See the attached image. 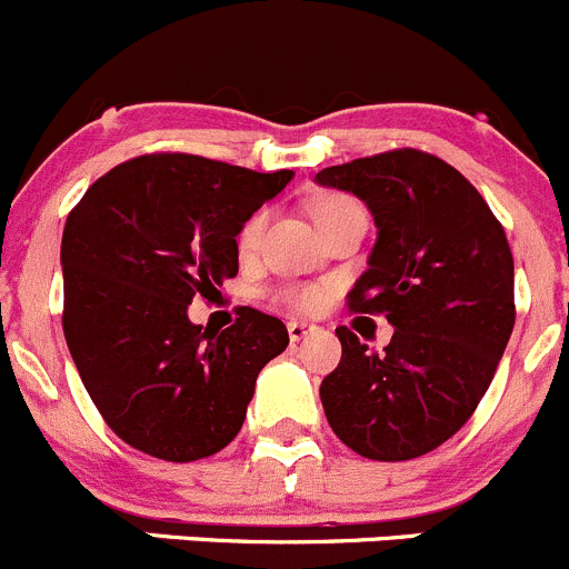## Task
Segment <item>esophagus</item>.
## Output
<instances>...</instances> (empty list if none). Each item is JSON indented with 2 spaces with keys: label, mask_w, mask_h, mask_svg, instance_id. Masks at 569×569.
<instances>
[{
  "label": "esophagus",
  "mask_w": 569,
  "mask_h": 569,
  "mask_svg": "<svg viewBox=\"0 0 569 569\" xmlns=\"http://www.w3.org/2000/svg\"><path fill=\"white\" fill-rule=\"evenodd\" d=\"M286 328H289L291 342H300V339H306L311 331H315V326H311V322H300V320H289L286 322Z\"/></svg>",
  "instance_id": "34e87169"
}]
</instances>
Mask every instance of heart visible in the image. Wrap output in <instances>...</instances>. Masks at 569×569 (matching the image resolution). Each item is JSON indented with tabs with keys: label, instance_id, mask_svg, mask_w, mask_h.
Here are the masks:
<instances>
[{
	"label": "heart",
	"instance_id": "obj_1",
	"mask_svg": "<svg viewBox=\"0 0 569 569\" xmlns=\"http://www.w3.org/2000/svg\"><path fill=\"white\" fill-rule=\"evenodd\" d=\"M357 204L359 201H353L350 196H342V193L322 196V199L315 201L317 227L326 224L328 219H333V216H339V212L350 210V207H357ZM263 224H267V212H254L252 219H249L247 224L241 227V232H238V247L252 249L254 243H258L260 232H263ZM278 300L283 302L286 309L311 315V311H317L322 302H326V289H320V286H309V283H289L278 291Z\"/></svg>",
	"mask_w": 569,
	"mask_h": 569
}]
</instances>
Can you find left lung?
<instances>
[{
  "instance_id": "obj_1",
  "label": "left lung",
  "mask_w": 569,
  "mask_h": 569,
  "mask_svg": "<svg viewBox=\"0 0 569 569\" xmlns=\"http://www.w3.org/2000/svg\"><path fill=\"white\" fill-rule=\"evenodd\" d=\"M317 182L373 212L379 238L348 309L396 328L385 353L337 328L342 359L320 385L322 410L362 458H421L469 421L511 339L506 230L463 173L418 148L333 164Z\"/></svg>"
}]
</instances>
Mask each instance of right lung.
Listing matches in <instances>:
<instances>
[{"label": "right lung", "mask_w": 569, "mask_h": 569, "mask_svg": "<svg viewBox=\"0 0 569 569\" xmlns=\"http://www.w3.org/2000/svg\"><path fill=\"white\" fill-rule=\"evenodd\" d=\"M291 177L146 153L111 168L67 216L63 337L103 421L140 452L190 463L241 432L254 379L289 331L249 306L221 333L201 331L188 306L236 278L238 232Z\"/></svg>", "instance_id": "right-lung-1"}]
</instances>
